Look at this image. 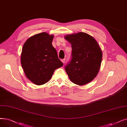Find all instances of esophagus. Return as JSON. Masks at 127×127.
Masks as SVG:
<instances>
[{"instance_id": "obj_1", "label": "esophagus", "mask_w": 127, "mask_h": 127, "mask_svg": "<svg viewBox=\"0 0 127 127\" xmlns=\"http://www.w3.org/2000/svg\"><path fill=\"white\" fill-rule=\"evenodd\" d=\"M65 59H62V60H61V61L63 63H64L65 62Z\"/></svg>"}]
</instances>
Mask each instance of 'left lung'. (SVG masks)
I'll return each mask as SVG.
<instances>
[{
    "label": "left lung",
    "instance_id": "obj_1",
    "mask_svg": "<svg viewBox=\"0 0 127 127\" xmlns=\"http://www.w3.org/2000/svg\"><path fill=\"white\" fill-rule=\"evenodd\" d=\"M71 45V59L65 70L72 82L83 85L92 81L100 67L102 51L94 37L84 32L67 35Z\"/></svg>",
    "mask_w": 127,
    "mask_h": 127
}]
</instances>
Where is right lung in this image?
<instances>
[{
	"mask_svg": "<svg viewBox=\"0 0 127 127\" xmlns=\"http://www.w3.org/2000/svg\"><path fill=\"white\" fill-rule=\"evenodd\" d=\"M53 38L42 32L29 38L23 46L22 66L27 78L36 85L47 82L55 70L63 65L52 45Z\"/></svg>",
	"mask_w": 127,
	"mask_h": 127,
	"instance_id": "add662e5",
	"label": "right lung"
}]
</instances>
